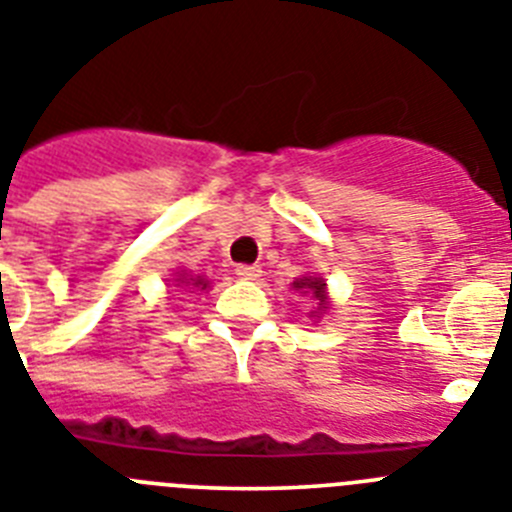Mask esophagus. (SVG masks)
<instances>
[{
	"label": "esophagus",
	"instance_id": "1",
	"mask_svg": "<svg viewBox=\"0 0 512 512\" xmlns=\"http://www.w3.org/2000/svg\"><path fill=\"white\" fill-rule=\"evenodd\" d=\"M237 275L242 280H257L262 275L260 265H237Z\"/></svg>",
	"mask_w": 512,
	"mask_h": 512
}]
</instances>
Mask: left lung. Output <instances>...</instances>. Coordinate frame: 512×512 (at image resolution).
Listing matches in <instances>:
<instances>
[{
  "mask_svg": "<svg viewBox=\"0 0 512 512\" xmlns=\"http://www.w3.org/2000/svg\"><path fill=\"white\" fill-rule=\"evenodd\" d=\"M324 280H313V278H301V280H296V283H293V288H306V293L308 290H311L313 293V298H316V301H319V306H324V298H326V293H324Z\"/></svg>",
  "mask_w": 512,
  "mask_h": 512,
  "instance_id": "8db88e82",
  "label": "left lung"
}]
</instances>
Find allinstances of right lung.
Here are the masks:
<instances>
[{
    "mask_svg": "<svg viewBox=\"0 0 512 512\" xmlns=\"http://www.w3.org/2000/svg\"><path fill=\"white\" fill-rule=\"evenodd\" d=\"M178 283H186V280H181V278H178ZM191 285H193V288H199V285H201V288H206V285H209V283H206L204 278H196V280L191 278Z\"/></svg>",
    "mask_w": 512,
    "mask_h": 512,
    "instance_id": "1",
    "label": "right lung"
}]
</instances>
